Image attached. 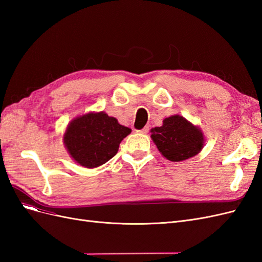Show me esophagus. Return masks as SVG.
<instances>
[{"instance_id": "34e87169", "label": "esophagus", "mask_w": 262, "mask_h": 262, "mask_svg": "<svg viewBox=\"0 0 262 262\" xmlns=\"http://www.w3.org/2000/svg\"><path fill=\"white\" fill-rule=\"evenodd\" d=\"M148 126H144V128L143 129H142V130H139L138 132H140V133H142V134H146L147 132H148Z\"/></svg>"}]
</instances>
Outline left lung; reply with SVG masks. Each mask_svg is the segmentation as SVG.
Wrapping results in <instances>:
<instances>
[{"label": "left lung", "mask_w": 262, "mask_h": 262, "mask_svg": "<svg viewBox=\"0 0 262 262\" xmlns=\"http://www.w3.org/2000/svg\"><path fill=\"white\" fill-rule=\"evenodd\" d=\"M150 133L161 154L171 162L191 158L200 153L204 145V137L199 126L179 115L165 118L163 125L155 126Z\"/></svg>", "instance_id": "left-lung-1"}]
</instances>
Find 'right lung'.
Wrapping results in <instances>:
<instances>
[{
    "label": "right lung",
    "instance_id": "add662e5",
    "mask_svg": "<svg viewBox=\"0 0 262 262\" xmlns=\"http://www.w3.org/2000/svg\"><path fill=\"white\" fill-rule=\"evenodd\" d=\"M130 133L131 129L104 112L89 113L69 123L63 142L77 164L95 168L112 160L121 141Z\"/></svg>",
    "mask_w": 262,
    "mask_h": 262
}]
</instances>
